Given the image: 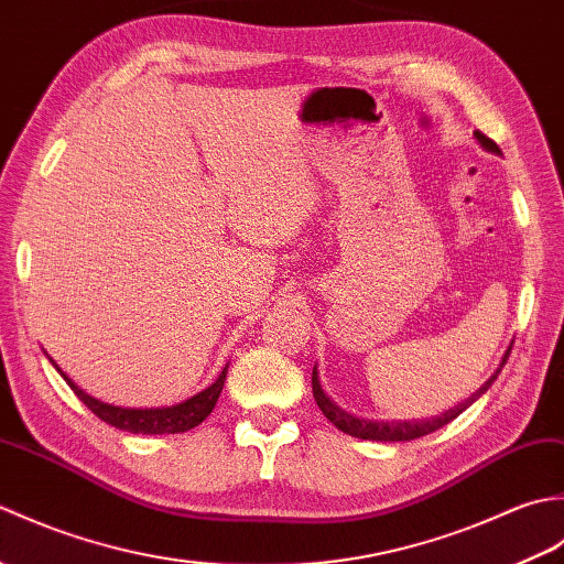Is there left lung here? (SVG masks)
Wrapping results in <instances>:
<instances>
[{"mask_svg":"<svg viewBox=\"0 0 564 564\" xmlns=\"http://www.w3.org/2000/svg\"><path fill=\"white\" fill-rule=\"evenodd\" d=\"M475 138L480 140V145H482L485 150L499 154L497 142L489 140L485 133H480V130H475ZM509 354H511V349H507L505 358H501L499 368L495 370V376L489 378V380L485 382V386H482L480 390H477L475 394H470V398H467L463 404L453 406V410L443 412L441 416L422 419V422H370V419H358V416H354V414H349V412H344L341 406L334 404V402L327 398V392L322 390V382H319V376H317V366L313 368V394H315V402H317V406L322 410V414H325V416L329 419V422H332L334 426H337L339 431H344V434L356 436V438H366V441H414V438H419V436L431 434V431L446 426L448 422H453L455 416L463 414V412L467 410V406H470L477 398H480L482 392H487V388L492 386V382L497 380V376L501 373V368H505Z\"/></svg>","mask_w":564,"mask_h":564,"instance_id":"obj_1","label":"left lung"}]
</instances>
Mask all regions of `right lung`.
Listing matches in <instances>:
<instances>
[{
	"label": "right lung",
	"instance_id": "add662e5",
	"mask_svg": "<svg viewBox=\"0 0 564 564\" xmlns=\"http://www.w3.org/2000/svg\"><path fill=\"white\" fill-rule=\"evenodd\" d=\"M51 364L57 368L53 358H51ZM57 373L65 378V382L72 390H75L77 398L106 424L130 431V434H184V431L198 426L203 419L213 412V406H215V402H218L223 386H225L227 366L223 368L218 380H215L213 386H208L203 392H198V394H194V398H188L174 406H158V410H126V406L106 404L97 398H91V394L84 392L79 386H75L72 378H67L59 368H57Z\"/></svg>",
	"mask_w": 564,
	"mask_h": 564
}]
</instances>
